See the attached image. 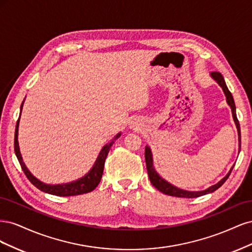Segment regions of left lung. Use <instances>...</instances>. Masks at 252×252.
<instances>
[{
  "mask_svg": "<svg viewBox=\"0 0 252 252\" xmlns=\"http://www.w3.org/2000/svg\"><path fill=\"white\" fill-rule=\"evenodd\" d=\"M211 77L215 79L218 83L219 85L223 88L224 90V94L226 95V100H227V103L229 104L230 108L232 110V114H233V120H234V123L236 125V128H238V132H239V141H240V148H241V130H240V123H239V120L238 118H236V113H235V105H234V101H233V97H232V94L229 91V89L227 88L226 86V83L224 81V78L223 75L220 74V72L218 71H213L211 72ZM145 161H146V168H147V172H148V177H149V180L151 182V184L154 185L158 190H159V191L167 194V195H171V196H178V197H197V196H201V195H204V194H207V193H211L213 191H216L217 189H219L220 186H222L224 183L226 182V180L228 179V177H229L231 171H232V168L230 169V171L228 172V174L226 175L225 178H223L222 180H220L218 184L213 185L211 187H209L208 189L206 190H203V191H187V190H183V189H180V188H177L175 186L169 184L168 182H166L165 180H163L159 175L157 173V171L154 169V164H152V155H151V150L150 148L147 146L146 148H145Z\"/></svg>",
  "mask_w": 252,
  "mask_h": 252,
  "instance_id": "obj_1",
  "label": "left lung"
}]
</instances>
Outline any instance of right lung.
Instances as JSON below:
<instances>
[{"mask_svg":"<svg viewBox=\"0 0 252 252\" xmlns=\"http://www.w3.org/2000/svg\"><path fill=\"white\" fill-rule=\"evenodd\" d=\"M23 103L21 106V110L23 107ZM19 121H20V118L17 122L16 132H14V152H16V156L19 159V163L22 167L23 171H24L27 179L32 182V185H34L37 189H40L43 192H46V193L53 194V195H58V196H69V195H79V194H83V193H88L90 191H93V190L98 185V183H100V181L102 179L103 171H104L105 159H106V158H107V155L110 150V147L112 146L113 142H110L109 144L105 145L103 149L101 150L100 155H98L97 159L95 161V164L93 167V169H91L84 178L75 181V182H72V183H68V184L47 185V184H44V183L40 182L37 179H35L33 175L29 172V170L26 168L24 162H23L20 148H19V143H18ZM120 135H121V133H119L116 136V139H118Z\"/></svg>","mask_w":252,"mask_h":252,"instance_id":"right-lung-1","label":"right lung"}]
</instances>
